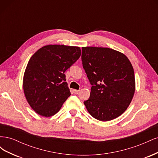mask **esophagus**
Segmentation results:
<instances>
[{
	"label": "esophagus",
	"instance_id": "esophagus-1",
	"mask_svg": "<svg viewBox=\"0 0 158 158\" xmlns=\"http://www.w3.org/2000/svg\"><path fill=\"white\" fill-rule=\"evenodd\" d=\"M73 92L75 94H78L80 92V90H77V89H73Z\"/></svg>",
	"mask_w": 158,
	"mask_h": 158
}]
</instances>
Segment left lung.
Wrapping results in <instances>:
<instances>
[{"label":"left lung","instance_id":"obj_1","mask_svg":"<svg viewBox=\"0 0 158 158\" xmlns=\"http://www.w3.org/2000/svg\"><path fill=\"white\" fill-rule=\"evenodd\" d=\"M83 68L91 85L84 102L94 118L108 121L119 117L130 105L135 78L130 60L121 52L105 47H82Z\"/></svg>","mask_w":158,"mask_h":158}]
</instances>
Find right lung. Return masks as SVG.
I'll list each match as a JSON object with an SVG mask.
<instances>
[{"mask_svg": "<svg viewBox=\"0 0 158 158\" xmlns=\"http://www.w3.org/2000/svg\"><path fill=\"white\" fill-rule=\"evenodd\" d=\"M81 55L79 47L49 45L30 58L23 75V88L31 107L43 117L59 112L70 95L65 71Z\"/></svg>", "mask_w": 158, "mask_h": 158, "instance_id": "add662e5", "label": "right lung"}]
</instances>
